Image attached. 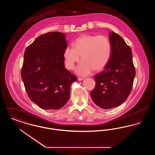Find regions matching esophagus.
Returning <instances> with one entry per match:
<instances>
[{"label":"esophagus","mask_w":155,"mask_h":155,"mask_svg":"<svg viewBox=\"0 0 155 155\" xmlns=\"http://www.w3.org/2000/svg\"><path fill=\"white\" fill-rule=\"evenodd\" d=\"M84 79V78H81V77H78V81H82Z\"/></svg>","instance_id":"34e87169"}]
</instances>
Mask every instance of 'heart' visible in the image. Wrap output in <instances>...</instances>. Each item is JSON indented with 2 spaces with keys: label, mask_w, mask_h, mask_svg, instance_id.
<instances>
[{
  "label": "heart",
  "mask_w": 155,
  "mask_h": 155,
  "mask_svg": "<svg viewBox=\"0 0 155 155\" xmlns=\"http://www.w3.org/2000/svg\"><path fill=\"white\" fill-rule=\"evenodd\" d=\"M72 45L73 48L67 46L63 51L64 64L67 69L73 70L81 56L82 60L75 71L81 76L88 75L94 69L102 70L110 59L111 45L106 36L85 34L75 39Z\"/></svg>",
  "instance_id": "obj_1"
}]
</instances>
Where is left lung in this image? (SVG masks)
I'll return each instance as SVG.
<instances>
[{
  "mask_svg": "<svg viewBox=\"0 0 155 155\" xmlns=\"http://www.w3.org/2000/svg\"><path fill=\"white\" fill-rule=\"evenodd\" d=\"M109 40L110 59L103 71L94 77L95 87L91 92L94 103L104 109L117 107L125 101L131 92L135 76L130 47L113 31L109 33Z\"/></svg>",
  "mask_w": 155,
  "mask_h": 155,
  "instance_id": "1",
  "label": "left lung"
}]
</instances>
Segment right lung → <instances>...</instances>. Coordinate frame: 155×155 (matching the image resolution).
<instances>
[{
	"label": "right lung",
	"mask_w": 155,
	"mask_h": 155,
	"mask_svg": "<svg viewBox=\"0 0 155 155\" xmlns=\"http://www.w3.org/2000/svg\"><path fill=\"white\" fill-rule=\"evenodd\" d=\"M66 35L59 32L43 34L24 54L21 75L31 101L45 110H58L66 104L77 77L64 67Z\"/></svg>",
	"instance_id": "obj_1"
}]
</instances>
